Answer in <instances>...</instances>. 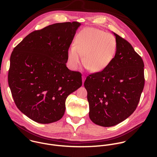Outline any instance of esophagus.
I'll return each instance as SVG.
<instances>
[{"mask_svg": "<svg viewBox=\"0 0 157 157\" xmlns=\"http://www.w3.org/2000/svg\"><path fill=\"white\" fill-rule=\"evenodd\" d=\"M82 84H84V81H85V79H86L85 76H82Z\"/></svg>", "mask_w": 157, "mask_h": 157, "instance_id": "1", "label": "esophagus"}]
</instances>
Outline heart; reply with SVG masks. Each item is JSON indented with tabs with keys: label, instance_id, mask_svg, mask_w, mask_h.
<instances>
[{
	"label": "heart",
	"instance_id": "1",
	"mask_svg": "<svg viewBox=\"0 0 157 157\" xmlns=\"http://www.w3.org/2000/svg\"><path fill=\"white\" fill-rule=\"evenodd\" d=\"M117 52L114 36L94 28H86L76 36L75 46L68 52L70 66L76 70L79 66L82 55L83 63L93 72L106 69L114 59Z\"/></svg>",
	"mask_w": 157,
	"mask_h": 157
}]
</instances>
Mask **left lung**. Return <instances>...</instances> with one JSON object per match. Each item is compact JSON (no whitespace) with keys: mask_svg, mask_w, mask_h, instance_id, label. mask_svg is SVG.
<instances>
[{"mask_svg":"<svg viewBox=\"0 0 157 157\" xmlns=\"http://www.w3.org/2000/svg\"><path fill=\"white\" fill-rule=\"evenodd\" d=\"M113 33L117 41L114 59L104 70L89 75L84 83L89 118L102 127L116 125L135 111L145 83L142 58L127 40Z\"/></svg>","mask_w":157,"mask_h":157,"instance_id":"left-lung-1","label":"left lung"}]
</instances>
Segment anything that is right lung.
I'll use <instances>...</instances> for the list:
<instances>
[{"label":"right lung","instance_id":"obj_1","mask_svg":"<svg viewBox=\"0 0 157 157\" xmlns=\"http://www.w3.org/2000/svg\"><path fill=\"white\" fill-rule=\"evenodd\" d=\"M81 24L50 25L29 34L10 56L8 81L17 108L35 122L61 119L66 99L82 86L81 73L66 67L68 52Z\"/></svg>","mask_w":157,"mask_h":157}]
</instances>
